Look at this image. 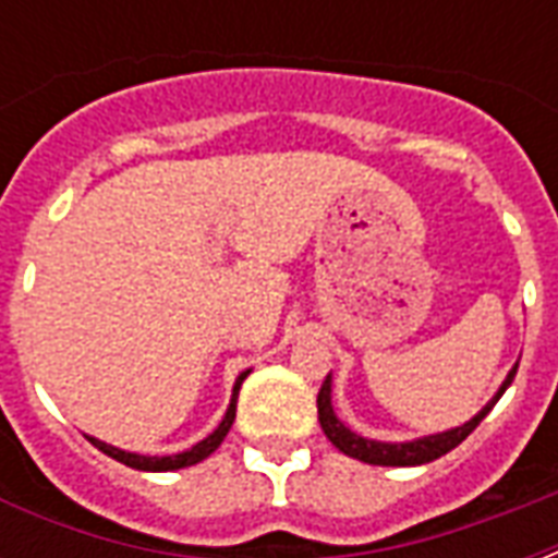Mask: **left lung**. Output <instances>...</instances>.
I'll return each instance as SVG.
<instances>
[{
  "instance_id": "obj_1",
  "label": "left lung",
  "mask_w": 558,
  "mask_h": 558,
  "mask_svg": "<svg viewBox=\"0 0 558 558\" xmlns=\"http://www.w3.org/2000/svg\"><path fill=\"white\" fill-rule=\"evenodd\" d=\"M517 367H511V374L505 376V383L496 391V398L484 407V410L469 418L466 424L460 427H451L445 433H433V436H421V439H412V442H376V439H364L359 433H352L343 421L335 415V407H331V374L326 376V383L316 395V410H319V424H323V433L328 436V442L335 445L338 451H343L347 457H355L362 463H371V466H421V463H430L436 457L448 454L451 448L466 439L469 433L478 427L484 415L496 407V400L502 398L505 388L514 383Z\"/></svg>"
}]
</instances>
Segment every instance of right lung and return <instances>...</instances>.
I'll return each instance as SVG.
<instances>
[{
	"label": "right lung",
	"mask_w": 558,
	"mask_h": 558,
	"mask_svg": "<svg viewBox=\"0 0 558 558\" xmlns=\"http://www.w3.org/2000/svg\"><path fill=\"white\" fill-rule=\"evenodd\" d=\"M247 374H251V371H244V374L235 379V386H232L230 410H227L223 421H220L218 427H215V433H208L203 442H196L194 448H187V451H182V454H170V457L131 454V451H122V448H116V445L101 442V439H95V436H89V442L95 445L98 451H104L107 457H113V460H119V463H125V466H131V469H140V472H170V469L194 466V463H199V460H206V457L211 454V451H215L220 442H223V436L230 433L232 421H235V400H239V388H242L244 376Z\"/></svg>",
	"instance_id": "1"
}]
</instances>
